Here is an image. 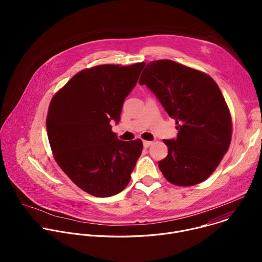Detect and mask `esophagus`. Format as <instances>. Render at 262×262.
I'll list each match as a JSON object with an SVG mask.
<instances>
[{
    "mask_svg": "<svg viewBox=\"0 0 262 262\" xmlns=\"http://www.w3.org/2000/svg\"><path fill=\"white\" fill-rule=\"evenodd\" d=\"M151 144H152L151 141H143V146H144L145 148H148Z\"/></svg>",
    "mask_w": 262,
    "mask_h": 262,
    "instance_id": "1",
    "label": "esophagus"
}]
</instances>
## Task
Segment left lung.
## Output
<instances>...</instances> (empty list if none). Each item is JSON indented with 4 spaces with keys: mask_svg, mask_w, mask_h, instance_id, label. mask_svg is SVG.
Masks as SVG:
<instances>
[{
    "mask_svg": "<svg viewBox=\"0 0 262 262\" xmlns=\"http://www.w3.org/2000/svg\"><path fill=\"white\" fill-rule=\"evenodd\" d=\"M175 119L176 140H164L168 156L160 161L164 177L178 186L207 179L228 150L232 136L229 107L207 73L172 60L147 63L139 81Z\"/></svg>",
    "mask_w": 262,
    "mask_h": 262,
    "instance_id": "1",
    "label": "left lung"
}]
</instances>
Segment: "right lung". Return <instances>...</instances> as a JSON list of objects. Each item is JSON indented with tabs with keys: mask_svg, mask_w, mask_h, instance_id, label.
Wrapping results in <instances>:
<instances>
[{
	"mask_svg": "<svg viewBox=\"0 0 262 262\" xmlns=\"http://www.w3.org/2000/svg\"><path fill=\"white\" fill-rule=\"evenodd\" d=\"M144 62L101 64L72 77L52 98L47 130L54 159L84 192L110 197L123 191L143 150L140 139L121 141L112 132Z\"/></svg>",
	"mask_w": 262,
	"mask_h": 262,
	"instance_id": "right-lung-1",
	"label": "right lung"
}]
</instances>
